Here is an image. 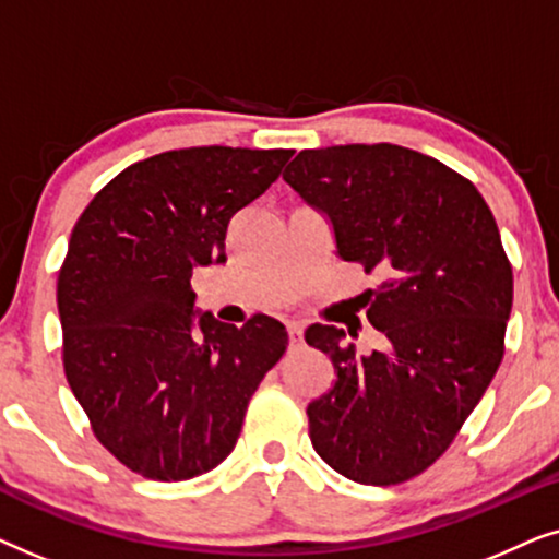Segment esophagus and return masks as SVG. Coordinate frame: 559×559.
Returning a JSON list of instances; mask_svg holds the SVG:
<instances>
[{
  "mask_svg": "<svg viewBox=\"0 0 559 559\" xmlns=\"http://www.w3.org/2000/svg\"><path fill=\"white\" fill-rule=\"evenodd\" d=\"M287 335H289V346L297 348L302 343V325L300 323H287Z\"/></svg>",
  "mask_w": 559,
  "mask_h": 559,
  "instance_id": "esophagus-1",
  "label": "esophagus"
}]
</instances>
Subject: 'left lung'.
I'll return each instance as SVG.
<instances>
[{
  "instance_id": "1",
  "label": "left lung",
  "mask_w": 559,
  "mask_h": 559,
  "mask_svg": "<svg viewBox=\"0 0 559 559\" xmlns=\"http://www.w3.org/2000/svg\"><path fill=\"white\" fill-rule=\"evenodd\" d=\"M282 178L323 213L335 254L381 277L364 308L384 348L305 331L335 369L308 404L312 448L356 484H402L445 453L499 371L514 300L499 226L473 182L400 144L302 150Z\"/></svg>"
}]
</instances>
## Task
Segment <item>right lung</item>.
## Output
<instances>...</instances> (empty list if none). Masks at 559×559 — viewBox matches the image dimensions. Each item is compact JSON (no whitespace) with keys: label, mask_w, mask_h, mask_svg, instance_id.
<instances>
[{"label":"right lung","mask_w":559,"mask_h":559,"mask_svg":"<svg viewBox=\"0 0 559 559\" xmlns=\"http://www.w3.org/2000/svg\"><path fill=\"white\" fill-rule=\"evenodd\" d=\"M293 150L188 147L121 170L83 211L58 274L63 366L109 453L152 480L224 463L251 394L287 348L280 320L195 308L190 277L226 262L231 218Z\"/></svg>","instance_id":"right-lung-1"}]
</instances>
